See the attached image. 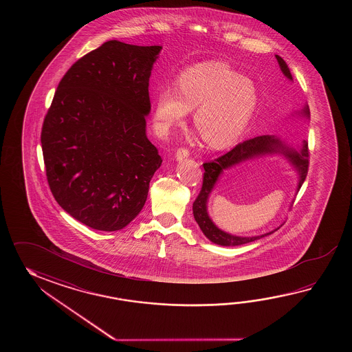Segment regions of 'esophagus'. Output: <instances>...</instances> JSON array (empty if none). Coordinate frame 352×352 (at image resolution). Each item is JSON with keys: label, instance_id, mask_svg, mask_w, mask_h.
<instances>
[{"label": "esophagus", "instance_id": "1", "mask_svg": "<svg viewBox=\"0 0 352 352\" xmlns=\"http://www.w3.org/2000/svg\"><path fill=\"white\" fill-rule=\"evenodd\" d=\"M188 156H190V152L186 148H179V150L176 151V153H175V157H176L177 161H182V160H185Z\"/></svg>", "mask_w": 352, "mask_h": 352}]
</instances>
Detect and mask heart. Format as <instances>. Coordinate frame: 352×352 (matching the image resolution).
Instances as JSON below:
<instances>
[{"label": "heart", "mask_w": 352, "mask_h": 352, "mask_svg": "<svg viewBox=\"0 0 352 352\" xmlns=\"http://www.w3.org/2000/svg\"><path fill=\"white\" fill-rule=\"evenodd\" d=\"M196 108L194 123L212 148H225L244 133L258 108L254 82L221 61H206L185 69L177 89L165 87L155 97L153 123L160 135H168Z\"/></svg>", "instance_id": "1"}]
</instances>
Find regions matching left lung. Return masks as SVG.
<instances>
[{
    "mask_svg": "<svg viewBox=\"0 0 352 352\" xmlns=\"http://www.w3.org/2000/svg\"><path fill=\"white\" fill-rule=\"evenodd\" d=\"M278 60L279 67L282 73L285 74L287 79L293 82L291 70L287 65L285 60L282 59L279 55H276ZM302 117L309 118V108L308 105H305V108L298 113ZM267 155H283L289 164L294 167L296 173L298 175V186H297V192L302 186V184L306 179L307 173H308V164H309V153H308V143L303 141L298 148H293L288 143L282 141L279 137L276 135H258L252 140H248L243 143L236 144L232 151L225 153L223 156L214 160L212 162H206L204 164V179H202L201 191L199 196L196 197L194 205H192V212H194L195 220L200 226L204 235L217 245L223 247H236V245H243L247 243H252L255 240L262 239L267 235H270L278 230L274 229L270 232H265L262 235L256 236H238L232 235L229 232H224L219 229L214 221L211 220L208 212V201H209L210 194L214 190L217 185V179L221 176V173L225 170L232 168L234 166L239 165L241 162H245L249 160L263 157Z\"/></svg>",
    "mask_w": 352,
    "mask_h": 352,
    "instance_id": "left-lung-1",
    "label": "left lung"
}]
</instances>
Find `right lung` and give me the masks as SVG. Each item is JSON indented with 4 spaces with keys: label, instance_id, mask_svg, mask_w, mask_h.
Listing matches in <instances>:
<instances>
[{
    "label": "right lung",
    "instance_id": "obj_1",
    "mask_svg": "<svg viewBox=\"0 0 352 352\" xmlns=\"http://www.w3.org/2000/svg\"><path fill=\"white\" fill-rule=\"evenodd\" d=\"M161 50L107 41L67 70L45 116L41 147L50 190L91 229L127 226L162 164L146 135L151 70Z\"/></svg>",
    "mask_w": 352,
    "mask_h": 352
}]
</instances>
